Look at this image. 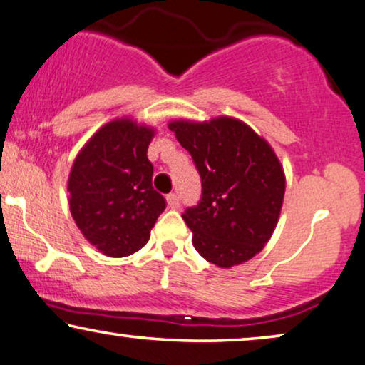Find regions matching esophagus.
I'll return each mask as SVG.
<instances>
[{
	"label": "esophagus",
	"instance_id": "esophagus-1",
	"mask_svg": "<svg viewBox=\"0 0 365 365\" xmlns=\"http://www.w3.org/2000/svg\"><path fill=\"white\" fill-rule=\"evenodd\" d=\"M168 206L171 209H179V206H181V199H179L178 194H168Z\"/></svg>",
	"mask_w": 365,
	"mask_h": 365
}]
</instances>
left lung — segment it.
I'll list each match as a JSON object with an SVG mask.
<instances>
[{
	"label": "left lung",
	"instance_id": "obj_1",
	"mask_svg": "<svg viewBox=\"0 0 365 365\" xmlns=\"http://www.w3.org/2000/svg\"><path fill=\"white\" fill-rule=\"evenodd\" d=\"M169 129L201 176V199L182 214L196 251L219 267L249 261L271 239L281 214L286 178L277 156L232 118L174 121Z\"/></svg>",
	"mask_w": 365,
	"mask_h": 365
}]
</instances>
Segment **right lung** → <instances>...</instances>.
<instances>
[{
	"mask_svg": "<svg viewBox=\"0 0 365 365\" xmlns=\"http://www.w3.org/2000/svg\"><path fill=\"white\" fill-rule=\"evenodd\" d=\"M153 129L116 119L74 159L69 209L83 236L109 257H126L149 241L166 199L153 187L148 146Z\"/></svg>",
	"mask_w": 365,
	"mask_h": 365,
	"instance_id": "obj_1",
	"label": "right lung"
}]
</instances>
